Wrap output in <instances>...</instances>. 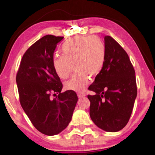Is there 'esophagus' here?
<instances>
[{
	"label": "esophagus",
	"instance_id": "1",
	"mask_svg": "<svg viewBox=\"0 0 155 155\" xmlns=\"http://www.w3.org/2000/svg\"><path fill=\"white\" fill-rule=\"evenodd\" d=\"M77 96H78V98H83V97H85V94H84V93L78 92V93H77Z\"/></svg>",
	"mask_w": 155,
	"mask_h": 155
}]
</instances>
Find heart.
<instances>
[{
    "label": "heart",
    "instance_id": "b5f03b06",
    "mask_svg": "<svg viewBox=\"0 0 155 155\" xmlns=\"http://www.w3.org/2000/svg\"><path fill=\"white\" fill-rule=\"evenodd\" d=\"M61 52L62 55L52 59L53 69L60 78L66 79L71 74L73 65L75 72L65 86L78 92L85 90L89 76L95 77L101 72L106 59L104 44L95 36L70 38L61 45Z\"/></svg>",
    "mask_w": 155,
    "mask_h": 155
}]
</instances>
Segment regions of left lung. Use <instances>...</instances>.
<instances>
[{
  "label": "left lung",
  "instance_id": "left-lung-1",
  "mask_svg": "<svg viewBox=\"0 0 155 155\" xmlns=\"http://www.w3.org/2000/svg\"><path fill=\"white\" fill-rule=\"evenodd\" d=\"M106 59L101 72L88 90L90 117L107 132L122 129L129 120L137 94L135 72L124 48L109 35L104 37Z\"/></svg>",
  "mask_w": 155,
  "mask_h": 155
}]
</instances>
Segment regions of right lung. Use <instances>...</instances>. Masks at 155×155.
<instances>
[{"label": "right lung", "instance_id": "right-lung-1", "mask_svg": "<svg viewBox=\"0 0 155 155\" xmlns=\"http://www.w3.org/2000/svg\"><path fill=\"white\" fill-rule=\"evenodd\" d=\"M63 38L48 35L31 45L16 74L21 106L36 129L46 135L58 134L68 127L78 101L74 91L61 92L63 85L52 67L54 50Z\"/></svg>", "mask_w": 155, "mask_h": 155}]
</instances>
